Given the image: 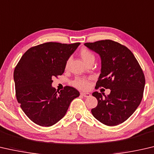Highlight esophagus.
<instances>
[{
  "instance_id": "34e87169",
  "label": "esophagus",
  "mask_w": 154,
  "mask_h": 154,
  "mask_svg": "<svg viewBox=\"0 0 154 154\" xmlns=\"http://www.w3.org/2000/svg\"><path fill=\"white\" fill-rule=\"evenodd\" d=\"M80 94H81V95H82V96H84L85 97H89L91 96V94H89V93H83V92H82Z\"/></svg>"
}]
</instances>
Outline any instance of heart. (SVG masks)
I'll use <instances>...</instances> for the list:
<instances>
[{
	"label": "heart",
	"mask_w": 154,
	"mask_h": 154,
	"mask_svg": "<svg viewBox=\"0 0 154 154\" xmlns=\"http://www.w3.org/2000/svg\"><path fill=\"white\" fill-rule=\"evenodd\" d=\"M80 55L82 60H84V62L87 64L91 60L95 59V56L93 54V52L90 51L89 49L86 48H82L80 50ZM69 59H68L66 61V63H65V69H67L69 67ZM73 85L78 89L81 90H88L91 87V84L89 80L85 79H82V78H76L73 81Z\"/></svg>",
	"instance_id": "1"
}]
</instances>
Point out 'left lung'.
<instances>
[{"instance_id":"1","label":"left lung","mask_w":154,"mask_h":154,"mask_svg":"<svg viewBox=\"0 0 154 154\" xmlns=\"http://www.w3.org/2000/svg\"><path fill=\"white\" fill-rule=\"evenodd\" d=\"M85 46L100 54L102 69L95 89H109L102 96L93 93L97 106L91 113L103 124L115 126L126 121L137 110L143 97L145 79L134 55L126 46L110 39L85 43Z\"/></svg>"}]
</instances>
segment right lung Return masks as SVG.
I'll list each match as a JSON object with an SVG mask.
<instances>
[{"instance_id": "1", "label": "right lung", "mask_w": 154, "mask_h": 154, "mask_svg": "<svg viewBox=\"0 0 154 154\" xmlns=\"http://www.w3.org/2000/svg\"><path fill=\"white\" fill-rule=\"evenodd\" d=\"M80 43L46 42L29 48L15 67L16 95L20 107L32 122L49 127L64 117L80 93L65 86L56 91L52 78L63 74L66 61Z\"/></svg>"}]
</instances>
